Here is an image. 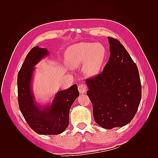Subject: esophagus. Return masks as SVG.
I'll return each instance as SVG.
<instances>
[{
    "instance_id": "esophagus-1",
    "label": "esophagus",
    "mask_w": 158,
    "mask_h": 158,
    "mask_svg": "<svg viewBox=\"0 0 158 158\" xmlns=\"http://www.w3.org/2000/svg\"><path fill=\"white\" fill-rule=\"evenodd\" d=\"M78 90L80 93L84 94L85 92H86V86H85V84H81L80 85H78Z\"/></svg>"
}]
</instances>
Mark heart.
Instances as JSON below:
<instances>
[{"instance_id": "1", "label": "heart", "mask_w": 158, "mask_h": 158, "mask_svg": "<svg viewBox=\"0 0 158 158\" xmlns=\"http://www.w3.org/2000/svg\"><path fill=\"white\" fill-rule=\"evenodd\" d=\"M66 63L70 67L84 63V72L88 76L96 75L106 57V49L100 44L80 43L69 47L65 52Z\"/></svg>"}]
</instances>
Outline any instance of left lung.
I'll return each instance as SVG.
<instances>
[{
  "instance_id": "left-lung-1",
  "label": "left lung",
  "mask_w": 158,
  "mask_h": 158,
  "mask_svg": "<svg viewBox=\"0 0 158 158\" xmlns=\"http://www.w3.org/2000/svg\"><path fill=\"white\" fill-rule=\"evenodd\" d=\"M110 56L102 73L85 80L95 121L112 129L130 123L142 97L136 64L118 40L108 37Z\"/></svg>"
}]
</instances>
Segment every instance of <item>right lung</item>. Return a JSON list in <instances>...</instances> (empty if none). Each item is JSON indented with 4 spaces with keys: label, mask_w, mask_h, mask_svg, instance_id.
Segmentation results:
<instances>
[{
    "label": "right lung",
    "mask_w": 158,
    "mask_h": 158,
    "mask_svg": "<svg viewBox=\"0 0 158 158\" xmlns=\"http://www.w3.org/2000/svg\"><path fill=\"white\" fill-rule=\"evenodd\" d=\"M49 54L47 49L35 46L28 52L18 74L19 108L33 131L39 135H56L63 132L69 124V111L79 96L76 84L55 95L52 103L44 108L35 102L31 87L34 66Z\"/></svg>",
    "instance_id": "1"
}]
</instances>
